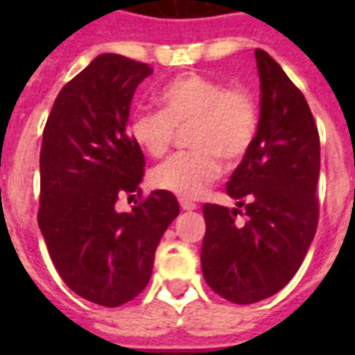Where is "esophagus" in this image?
<instances>
[{
    "label": "esophagus",
    "instance_id": "1",
    "mask_svg": "<svg viewBox=\"0 0 355 355\" xmlns=\"http://www.w3.org/2000/svg\"><path fill=\"white\" fill-rule=\"evenodd\" d=\"M180 206L184 209V211H193V209H197L196 202H192V200H188V199H180Z\"/></svg>",
    "mask_w": 355,
    "mask_h": 355
}]
</instances>
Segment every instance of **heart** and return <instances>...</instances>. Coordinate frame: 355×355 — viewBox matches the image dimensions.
Masks as SVG:
<instances>
[{"mask_svg": "<svg viewBox=\"0 0 355 355\" xmlns=\"http://www.w3.org/2000/svg\"><path fill=\"white\" fill-rule=\"evenodd\" d=\"M163 110H140L131 117L133 142L150 156H162L178 130H188L192 150L178 153L150 171L153 187L197 199L220 178L222 159L234 163L249 153L258 133V103L243 87L188 72L159 92Z\"/></svg>", "mask_w": 355, "mask_h": 355, "instance_id": "b5f03b06", "label": "heart"}]
</instances>
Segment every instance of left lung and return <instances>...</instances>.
Returning a JSON list of instances; mask_svg holds the SVG:
<instances>
[{
  "mask_svg": "<svg viewBox=\"0 0 355 355\" xmlns=\"http://www.w3.org/2000/svg\"><path fill=\"white\" fill-rule=\"evenodd\" d=\"M258 133L227 183L236 208L205 205L200 266L215 293L254 304L286 286L306 258L318 225L320 139L306 97L263 49ZM244 206L248 220L236 222Z\"/></svg>",
  "mask_w": 355,
  "mask_h": 355,
  "instance_id": "obj_1",
  "label": "left lung"
}]
</instances>
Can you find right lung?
<instances>
[{"label": "right lung", "mask_w": 355, "mask_h": 355, "mask_svg": "<svg viewBox=\"0 0 355 355\" xmlns=\"http://www.w3.org/2000/svg\"><path fill=\"white\" fill-rule=\"evenodd\" d=\"M150 74L122 55L96 56L56 96L42 135L40 233L64 283L105 307L147 286L156 247L180 215L165 190L131 211L115 208L122 193L140 192L146 162L128 119L135 90Z\"/></svg>", "instance_id": "add662e5"}]
</instances>
